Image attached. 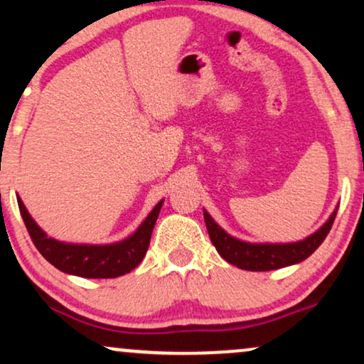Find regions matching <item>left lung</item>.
<instances>
[{
  "mask_svg": "<svg viewBox=\"0 0 364 364\" xmlns=\"http://www.w3.org/2000/svg\"><path fill=\"white\" fill-rule=\"evenodd\" d=\"M203 216L211 243L228 264L237 265L238 269L243 270H252V272H265V270H275L299 264L314 254L316 248L324 242L333 227L336 210L317 232L304 240L292 243H250L238 240V238L228 235L222 227H218V223L211 218L206 210H203Z\"/></svg>",
  "mask_w": 364,
  "mask_h": 364,
  "instance_id": "8db88e82",
  "label": "left lung"
}]
</instances>
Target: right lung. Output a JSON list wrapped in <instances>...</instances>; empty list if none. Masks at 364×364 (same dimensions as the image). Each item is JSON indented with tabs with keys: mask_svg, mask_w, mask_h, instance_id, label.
<instances>
[{
	"mask_svg": "<svg viewBox=\"0 0 364 364\" xmlns=\"http://www.w3.org/2000/svg\"><path fill=\"white\" fill-rule=\"evenodd\" d=\"M163 201L164 200H161L154 206L144 222L139 225V228L126 240L110 243V245H84V243L58 242L48 237L35 223L18 196L23 222L40 254L62 272L85 279H114L136 269L148 252L151 233H153Z\"/></svg>",
	"mask_w": 364,
	"mask_h": 364,
	"instance_id": "right-lung-1",
	"label": "right lung"
}]
</instances>
